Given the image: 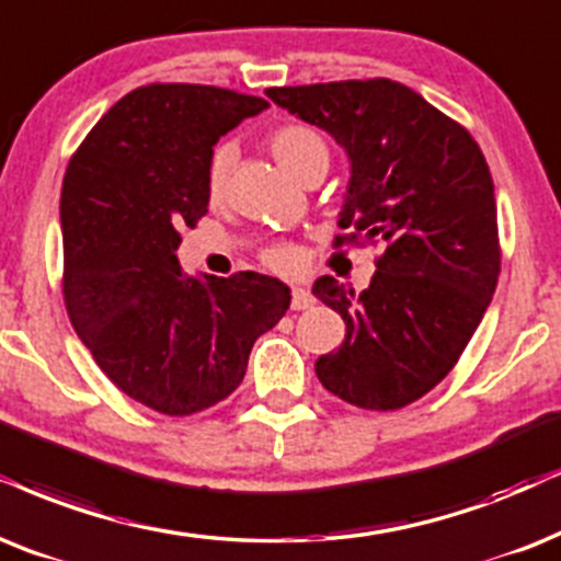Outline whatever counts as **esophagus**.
<instances>
[{
  "instance_id": "esophagus-1",
  "label": "esophagus",
  "mask_w": 561,
  "mask_h": 561,
  "mask_svg": "<svg viewBox=\"0 0 561 561\" xmlns=\"http://www.w3.org/2000/svg\"><path fill=\"white\" fill-rule=\"evenodd\" d=\"M313 305H316V297L310 295V289H305V287L293 289V308L295 310H308V308H313Z\"/></svg>"
}]
</instances>
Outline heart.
Returning a JSON list of instances; mask_svg holds the SVG:
<instances>
[{
  "label": "heart",
  "mask_w": 561,
  "mask_h": 561,
  "mask_svg": "<svg viewBox=\"0 0 561 561\" xmlns=\"http://www.w3.org/2000/svg\"><path fill=\"white\" fill-rule=\"evenodd\" d=\"M268 147H272L279 165L287 168L297 181H302L310 170L321 165L329 168V145H325L321 134L305 124L279 126L268 137ZM232 160H236V150L230 145L217 147L215 154H211L207 170V191L211 202H219L225 196V191H228ZM266 264L274 266L276 272H293L297 266V253L287 245H276L266 253Z\"/></svg>",
  "instance_id": "heart-1"
}]
</instances>
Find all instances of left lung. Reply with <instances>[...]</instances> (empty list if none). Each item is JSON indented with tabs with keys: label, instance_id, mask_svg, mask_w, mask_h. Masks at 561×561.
I'll list each match as a JSON object with an SVG mask.
<instances>
[{
	"label": "left lung",
	"instance_id": "1",
	"mask_svg": "<svg viewBox=\"0 0 561 561\" xmlns=\"http://www.w3.org/2000/svg\"><path fill=\"white\" fill-rule=\"evenodd\" d=\"M266 95L350 158L339 228L386 245L370 287L333 276L313 285L346 336L323 354L325 391L359 409L393 411L453 370L492 302L500 276L497 202L471 134L393 80L268 88Z\"/></svg>",
	"mask_w": 561,
	"mask_h": 561
}]
</instances>
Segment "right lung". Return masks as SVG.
I'll list each match as a JSON object with an SVG mask.
<instances>
[{
    "instance_id": "obj_1",
    "label": "right lung",
    "mask_w": 561,
    "mask_h": 561,
    "mask_svg": "<svg viewBox=\"0 0 561 561\" xmlns=\"http://www.w3.org/2000/svg\"><path fill=\"white\" fill-rule=\"evenodd\" d=\"M266 108L209 84H147L92 126L64 175L69 321L98 367L160 414L228 399L293 300L274 276H188L175 256L179 230L207 215L217 139Z\"/></svg>"
}]
</instances>
